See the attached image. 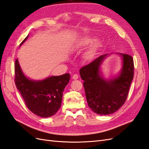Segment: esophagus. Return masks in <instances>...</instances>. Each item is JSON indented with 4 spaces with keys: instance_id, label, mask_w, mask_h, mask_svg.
<instances>
[{
    "instance_id": "obj_1",
    "label": "esophagus",
    "mask_w": 149,
    "mask_h": 149,
    "mask_svg": "<svg viewBox=\"0 0 149 149\" xmlns=\"http://www.w3.org/2000/svg\"><path fill=\"white\" fill-rule=\"evenodd\" d=\"M78 78V74H73V77H72V79H74V80L77 79Z\"/></svg>"
}]
</instances>
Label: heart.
<instances>
[{
	"instance_id": "heart-1",
	"label": "heart",
	"mask_w": 149,
	"mask_h": 149,
	"mask_svg": "<svg viewBox=\"0 0 149 149\" xmlns=\"http://www.w3.org/2000/svg\"><path fill=\"white\" fill-rule=\"evenodd\" d=\"M96 40L97 37L93 35H87L83 36V37L76 40V41L74 45V47L76 49H83L87 48L89 46H91V45L96 41ZM101 42L100 41H97L93 45V46L84 54L83 58L84 60L90 62L95 59L97 54V52L99 50V49L101 47Z\"/></svg>"
}]
</instances>
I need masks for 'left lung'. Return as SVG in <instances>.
<instances>
[{
    "label": "left lung",
    "mask_w": 149,
    "mask_h": 149,
    "mask_svg": "<svg viewBox=\"0 0 149 149\" xmlns=\"http://www.w3.org/2000/svg\"><path fill=\"white\" fill-rule=\"evenodd\" d=\"M112 54L114 53L101 55L79 70L88 106L100 115L111 114L119 109L126 100L133 79V58L120 53H116L121 60V68L118 74L108 78L104 76L101 66Z\"/></svg>",
    "instance_id": "obj_1"
}]
</instances>
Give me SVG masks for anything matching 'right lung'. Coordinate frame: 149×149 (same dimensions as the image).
I'll list each match as a JSON object with an SVG mask.
<instances>
[{
  "label": "right lung",
  "instance_id": "right-lung-1",
  "mask_svg": "<svg viewBox=\"0 0 149 149\" xmlns=\"http://www.w3.org/2000/svg\"><path fill=\"white\" fill-rule=\"evenodd\" d=\"M29 35L20 43L21 47ZM70 74L52 76L41 80L31 79L22 71L18 59L15 63V83L26 106L33 114L42 118L55 114L61 107L63 93Z\"/></svg>",
  "mask_w": 149,
  "mask_h": 149
}]
</instances>
